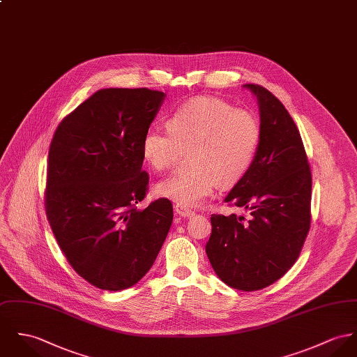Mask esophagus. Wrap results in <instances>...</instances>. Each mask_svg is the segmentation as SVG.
<instances>
[{
    "label": "esophagus",
    "mask_w": 357,
    "mask_h": 357,
    "mask_svg": "<svg viewBox=\"0 0 357 357\" xmlns=\"http://www.w3.org/2000/svg\"><path fill=\"white\" fill-rule=\"evenodd\" d=\"M174 211L181 215V217H192L195 214V211H192L191 208L185 207V206H181V204H176L174 206Z\"/></svg>",
    "instance_id": "esophagus-1"
}]
</instances>
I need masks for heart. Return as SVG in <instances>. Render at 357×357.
I'll return each mask as SVG.
<instances>
[{"mask_svg": "<svg viewBox=\"0 0 357 357\" xmlns=\"http://www.w3.org/2000/svg\"><path fill=\"white\" fill-rule=\"evenodd\" d=\"M261 127L245 109H233L215 98H196L178 106L167 128L151 126L142 150L154 170L172 167L188 150L192 167L177 169L155 191L185 207H196L213 196L218 183H237L251 167L259 150Z\"/></svg>", "mask_w": 357, "mask_h": 357, "instance_id": "b5f03b06", "label": "heart"}]
</instances>
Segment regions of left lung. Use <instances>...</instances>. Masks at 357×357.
Instances as JSON below:
<instances>
[{
	"label": "left lung",
	"instance_id": "8db88e82",
	"mask_svg": "<svg viewBox=\"0 0 357 357\" xmlns=\"http://www.w3.org/2000/svg\"><path fill=\"white\" fill-rule=\"evenodd\" d=\"M245 87L259 102L261 139L251 167L225 202L250 217L213 214L206 254L227 285L252 292L274 284L298 258L311 227L312 176L282 102L259 84Z\"/></svg>",
	"mask_w": 357,
	"mask_h": 357
}]
</instances>
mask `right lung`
<instances>
[{
  "label": "right lung",
  "mask_w": 357,
  "mask_h": 357,
  "mask_svg": "<svg viewBox=\"0 0 357 357\" xmlns=\"http://www.w3.org/2000/svg\"><path fill=\"white\" fill-rule=\"evenodd\" d=\"M163 98L149 89L99 90L65 116L50 143L46 217L72 268L103 291L140 281L172 227L169 199L136 206L150 178L143 136Z\"/></svg>",
  "instance_id": "1"
}]
</instances>
